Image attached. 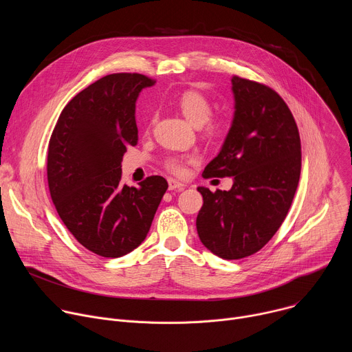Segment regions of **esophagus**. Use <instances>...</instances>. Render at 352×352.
Returning a JSON list of instances; mask_svg holds the SVG:
<instances>
[{
    "instance_id": "obj_1",
    "label": "esophagus",
    "mask_w": 352,
    "mask_h": 352,
    "mask_svg": "<svg viewBox=\"0 0 352 352\" xmlns=\"http://www.w3.org/2000/svg\"><path fill=\"white\" fill-rule=\"evenodd\" d=\"M185 188V184H182V182H179V181H177V179H168V189L170 190H175V189H184Z\"/></svg>"
}]
</instances>
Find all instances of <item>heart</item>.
<instances>
[{"label":"heart","mask_w":352,"mask_h":352,"mask_svg":"<svg viewBox=\"0 0 352 352\" xmlns=\"http://www.w3.org/2000/svg\"><path fill=\"white\" fill-rule=\"evenodd\" d=\"M177 109L184 118L196 128H200L204 138L216 142L220 140L228 129V122L220 117H212L213 103L212 100L202 91L190 89L185 90L177 98ZM196 162V156H168L164 160V167L175 175H182L186 171V166Z\"/></svg>","instance_id":"1"}]
</instances>
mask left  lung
I'll return each mask as SVG.
<instances>
[{
	"mask_svg": "<svg viewBox=\"0 0 352 352\" xmlns=\"http://www.w3.org/2000/svg\"><path fill=\"white\" fill-rule=\"evenodd\" d=\"M235 111L220 153L205 178L232 177L230 190L199 186L196 217L202 243L214 255L242 259L261 250L283 224L298 188L300 139L284 100L266 85L232 76Z\"/></svg>",
	"mask_w": 352,
	"mask_h": 352,
	"instance_id": "1",
	"label": "left lung"
}]
</instances>
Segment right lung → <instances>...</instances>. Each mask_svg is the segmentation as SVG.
Wrapping results in <instances>:
<instances>
[{
  "label": "right lung",
  "mask_w": 352,
  "mask_h": 352,
  "mask_svg": "<svg viewBox=\"0 0 352 352\" xmlns=\"http://www.w3.org/2000/svg\"><path fill=\"white\" fill-rule=\"evenodd\" d=\"M155 80L111 74L89 85L65 106L50 138L48 189L58 216L90 252L124 256L152 226L168 184L160 175L139 186L121 179V162L138 143L135 103Z\"/></svg>",
  "instance_id": "1"
}]
</instances>
